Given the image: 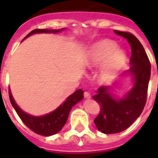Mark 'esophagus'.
I'll use <instances>...</instances> for the list:
<instances>
[{
    "mask_svg": "<svg viewBox=\"0 0 158 158\" xmlns=\"http://www.w3.org/2000/svg\"><path fill=\"white\" fill-rule=\"evenodd\" d=\"M84 96H85V99H90V98H91L90 94H89V92H87V91H85V92L84 93Z\"/></svg>",
    "mask_w": 158,
    "mask_h": 158,
    "instance_id": "34e87169",
    "label": "esophagus"
}]
</instances>
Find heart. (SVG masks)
Listing matches in <instances>:
<instances>
[{
	"label": "heart",
	"instance_id": "obj_1",
	"mask_svg": "<svg viewBox=\"0 0 158 158\" xmlns=\"http://www.w3.org/2000/svg\"><path fill=\"white\" fill-rule=\"evenodd\" d=\"M125 59V52L118 48L116 42L102 40L89 48L85 59V66L86 69L93 70L102 64L97 78L100 83L108 84L115 79Z\"/></svg>",
	"mask_w": 158,
	"mask_h": 158
}]
</instances>
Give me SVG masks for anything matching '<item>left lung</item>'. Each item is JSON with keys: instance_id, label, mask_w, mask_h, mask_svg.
Here are the masks:
<instances>
[{"instance_id": "left-lung-1", "label": "left lung", "mask_w": 158, "mask_h": 158, "mask_svg": "<svg viewBox=\"0 0 158 158\" xmlns=\"http://www.w3.org/2000/svg\"><path fill=\"white\" fill-rule=\"evenodd\" d=\"M115 34L125 38L131 46L130 68L123 75L131 77L133 86L123 96L112 92L113 86H101L93 99L99 104L100 111L94 123L104 134H116L128 129L142 113L146 104L151 77V63L139 40L132 34L115 30Z\"/></svg>"}]
</instances>
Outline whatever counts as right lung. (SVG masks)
Masks as SVG:
<instances>
[{"mask_svg":"<svg viewBox=\"0 0 158 158\" xmlns=\"http://www.w3.org/2000/svg\"><path fill=\"white\" fill-rule=\"evenodd\" d=\"M63 29H56V30L47 29H35L29 33L23 40H25L29 36L35 35V34H42V33L56 34V33L61 32ZM9 98H10V102L12 103L13 108L15 109L19 118L22 119L23 123L29 129L40 135L50 136L58 133L63 128V126L65 125L69 118V113L73 106L79 102L80 101H82L84 98V90L81 89H77L75 92L73 93L71 96H69L56 109L43 116H33L31 114L23 112L18 106V104L13 99L11 89H9Z\"/></svg>","mask_w":158,"mask_h":158,"instance_id":"right-lung-1","label":"right lung"}]
</instances>
